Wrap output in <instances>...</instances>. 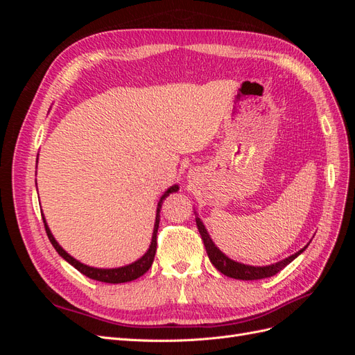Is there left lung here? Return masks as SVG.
<instances>
[{
  "mask_svg": "<svg viewBox=\"0 0 355 355\" xmlns=\"http://www.w3.org/2000/svg\"><path fill=\"white\" fill-rule=\"evenodd\" d=\"M196 213V222H197V227L200 231V235L202 239L204 247H206V252L209 254V259L210 262L214 265L218 271H220L223 275L235 278V280H262V278H268V277H272L277 272H280L284 266H287L290 262L302 253L308 244L304 247V249H300L299 252H296L295 254L286 257V259L280 261V262H275L271 265H265V266H253V265H245L241 262H235L232 261L231 257H228L225 254L219 247L213 243L210 234L207 232L206 227H204L202 220L198 218L197 211Z\"/></svg>",
  "mask_w": 355,
  "mask_h": 355,
  "instance_id": "8db88e82",
  "label": "left lung"
}]
</instances>
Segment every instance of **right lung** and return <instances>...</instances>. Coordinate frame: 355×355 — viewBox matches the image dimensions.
I'll list each match as a JSON object with an SVG mask.
<instances>
[{"label": "right lung", "mask_w": 355, "mask_h": 355, "mask_svg": "<svg viewBox=\"0 0 355 355\" xmlns=\"http://www.w3.org/2000/svg\"><path fill=\"white\" fill-rule=\"evenodd\" d=\"M38 163V161H37ZM179 191V185H173L170 187L163 196H161L159 201H158V206H157V214H155V222H154V231H153V239H151V244H149V249L145 252V254L142 257H139L137 261L120 266V268H94V266H89L85 265L80 261L75 259L72 257L63 247L56 241V239L53 237V234L49 228V225L46 222L44 214H42V222H44V227H46V232H47V237L50 240V243L55 247L56 252L65 259L68 263H71L75 270H78L81 274H84L85 277L92 278V280L96 282H102V283H111V284H118V283H127V282H133L136 278L142 277L149 268H151L153 262H154V257H155V252H157V231H158V225H159V210L161 206H163V201L170 196L173 194V192Z\"/></svg>", "instance_id": "obj_1"}]
</instances>
